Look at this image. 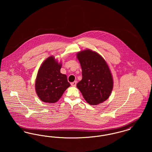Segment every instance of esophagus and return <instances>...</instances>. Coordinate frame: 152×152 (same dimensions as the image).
I'll return each mask as SVG.
<instances>
[{"instance_id": "esophagus-1", "label": "esophagus", "mask_w": 152, "mask_h": 152, "mask_svg": "<svg viewBox=\"0 0 152 152\" xmlns=\"http://www.w3.org/2000/svg\"><path fill=\"white\" fill-rule=\"evenodd\" d=\"M76 84H77V81H75L74 82H73V83H71V86H73V87H76Z\"/></svg>"}]
</instances>
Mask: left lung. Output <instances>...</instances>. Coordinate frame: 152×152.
Segmentation results:
<instances>
[{
	"mask_svg": "<svg viewBox=\"0 0 152 152\" xmlns=\"http://www.w3.org/2000/svg\"><path fill=\"white\" fill-rule=\"evenodd\" d=\"M82 69V80L77 87L87 102L92 105L107 100L113 87L112 76L105 60L91 50L77 54Z\"/></svg>",
	"mask_w": 152,
	"mask_h": 152,
	"instance_id": "1",
	"label": "left lung"
}]
</instances>
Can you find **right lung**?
<instances>
[{
	"mask_svg": "<svg viewBox=\"0 0 152 152\" xmlns=\"http://www.w3.org/2000/svg\"><path fill=\"white\" fill-rule=\"evenodd\" d=\"M61 64L54 56L47 58L40 66L35 81V90L39 99L48 103L56 102L70 87L67 77L60 73Z\"/></svg>",
	"mask_w": 152,
	"mask_h": 152,
	"instance_id": "add662e5",
	"label": "right lung"
}]
</instances>
